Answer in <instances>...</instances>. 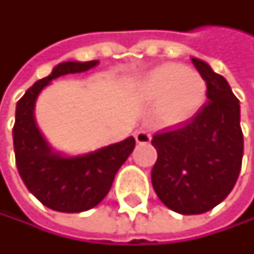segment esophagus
<instances>
[{"label": "esophagus", "mask_w": 254, "mask_h": 254, "mask_svg": "<svg viewBox=\"0 0 254 254\" xmlns=\"http://www.w3.org/2000/svg\"><path fill=\"white\" fill-rule=\"evenodd\" d=\"M134 139L137 143H148V142H151V133H148L146 130H139V131H136Z\"/></svg>", "instance_id": "obj_1"}]
</instances>
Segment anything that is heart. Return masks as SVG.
I'll return each instance as SVG.
<instances>
[{"label":"heart","mask_w":254,"mask_h":254,"mask_svg":"<svg viewBox=\"0 0 254 254\" xmlns=\"http://www.w3.org/2000/svg\"><path fill=\"white\" fill-rule=\"evenodd\" d=\"M139 89L146 100H158L157 120L168 126L190 120L202 106L206 91L196 71L178 64L155 67L142 77Z\"/></svg>","instance_id":"1"}]
</instances>
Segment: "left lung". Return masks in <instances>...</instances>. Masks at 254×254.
<instances>
[{
	"label": "left lung",
	"instance_id": "8db88e82",
	"mask_svg": "<svg viewBox=\"0 0 254 254\" xmlns=\"http://www.w3.org/2000/svg\"><path fill=\"white\" fill-rule=\"evenodd\" d=\"M191 63L206 82L208 102L191 120L155 133L151 140L157 149L152 187L169 209L184 215L206 212L226 199L244 152L240 100L206 63Z\"/></svg>",
	"mask_w": 254,
	"mask_h": 254
}]
</instances>
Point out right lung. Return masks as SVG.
Listing matches in <instances>:
<instances>
[{
    "mask_svg": "<svg viewBox=\"0 0 254 254\" xmlns=\"http://www.w3.org/2000/svg\"><path fill=\"white\" fill-rule=\"evenodd\" d=\"M97 64L99 61L61 63L48 77L31 86L16 105L13 145L19 175L26 189L54 211L82 212L99 205L136 143L130 136L89 154L67 157L51 148L36 124V100L51 80L86 71Z\"/></svg>",
    "mask_w": 254,
    "mask_h": 254,
    "instance_id": "add662e5",
    "label": "right lung"
}]
</instances>
